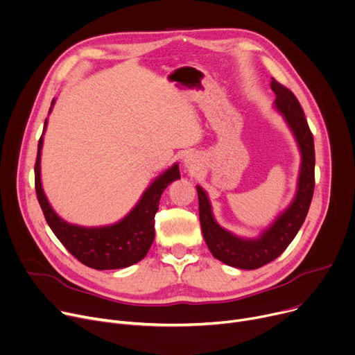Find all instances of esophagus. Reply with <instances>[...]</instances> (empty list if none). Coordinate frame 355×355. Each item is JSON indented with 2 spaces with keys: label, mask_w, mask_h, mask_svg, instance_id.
<instances>
[{
  "label": "esophagus",
  "mask_w": 355,
  "mask_h": 355,
  "mask_svg": "<svg viewBox=\"0 0 355 355\" xmlns=\"http://www.w3.org/2000/svg\"><path fill=\"white\" fill-rule=\"evenodd\" d=\"M183 163H184V168L190 171H195L199 168V160L196 159L195 155H186L183 159Z\"/></svg>",
  "instance_id": "obj_1"
}]
</instances>
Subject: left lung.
<instances>
[{"label": "left lung", "instance_id": "1", "mask_svg": "<svg viewBox=\"0 0 355 355\" xmlns=\"http://www.w3.org/2000/svg\"><path fill=\"white\" fill-rule=\"evenodd\" d=\"M270 87L276 94L275 107L283 115L302 153L295 196L290 206L259 237L243 239L214 220L207 193L203 187L196 186L200 226L210 253L225 264L243 270L259 268L277 259L287 249L306 220L314 193V139L303 107L294 94L275 78H271Z\"/></svg>", "mask_w": 355, "mask_h": 355}]
</instances>
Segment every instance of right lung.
I'll use <instances>...</instances> for the list:
<instances>
[{
	"label": "right lung",
	"mask_w": 355,
	"mask_h": 355,
	"mask_svg": "<svg viewBox=\"0 0 355 355\" xmlns=\"http://www.w3.org/2000/svg\"><path fill=\"white\" fill-rule=\"evenodd\" d=\"M55 103L52 99L49 112ZM48 119H45L44 132ZM44 135L38 142L35 162V190L40 206L51 230L65 249L80 263L95 270L125 268L141 261L149 252L155 239V214L160 196L173 180L180 179L179 165L175 163L159 175L145 190L139 202L119 222L99 227H85L65 222L49 205L41 183V150Z\"/></svg>",
	"instance_id": "right-lung-1"
}]
</instances>
